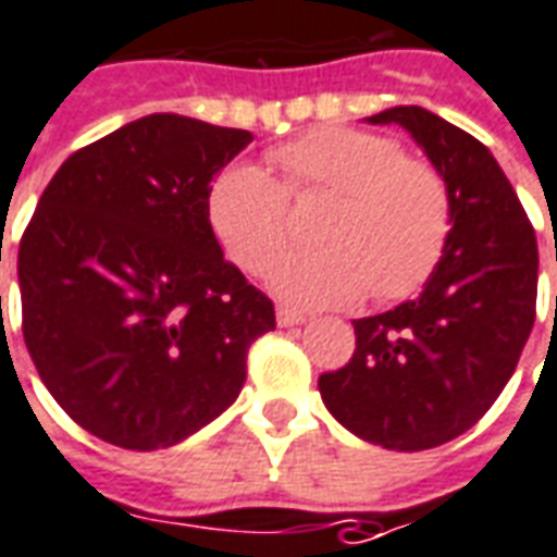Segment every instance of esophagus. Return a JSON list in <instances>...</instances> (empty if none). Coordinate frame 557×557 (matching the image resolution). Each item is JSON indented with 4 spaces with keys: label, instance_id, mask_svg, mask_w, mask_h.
<instances>
[{
    "label": "esophagus",
    "instance_id": "1",
    "mask_svg": "<svg viewBox=\"0 0 557 557\" xmlns=\"http://www.w3.org/2000/svg\"><path fill=\"white\" fill-rule=\"evenodd\" d=\"M305 322V313L298 310H289V307H277V325L280 329H289V325H301Z\"/></svg>",
    "mask_w": 557,
    "mask_h": 557
}]
</instances>
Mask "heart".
Here are the masks:
<instances>
[{
  "label": "heart",
  "mask_w": 557,
  "mask_h": 557,
  "mask_svg": "<svg viewBox=\"0 0 557 557\" xmlns=\"http://www.w3.org/2000/svg\"><path fill=\"white\" fill-rule=\"evenodd\" d=\"M277 177L232 165L211 186L208 213L228 259L262 274L288 239V198L325 195L317 251L287 253L268 289L295 307H346L413 295L443 259L453 198L431 162L407 157L388 135L322 126L271 153Z\"/></svg>",
  "instance_id": "heart-1"
}]
</instances>
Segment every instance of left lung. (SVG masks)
I'll return each mask as SVG.
<instances>
[{"label": "left lung", "mask_w": 557, "mask_h": 557, "mask_svg": "<svg viewBox=\"0 0 557 557\" xmlns=\"http://www.w3.org/2000/svg\"><path fill=\"white\" fill-rule=\"evenodd\" d=\"M368 123H398L425 150L449 186L453 232L416 301L352 322L356 352L319 392L356 437L419 453L476 425L516 371L536 317V235L473 135L419 104Z\"/></svg>", "instance_id": "8db88e82"}]
</instances>
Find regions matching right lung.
Listing matches in <instances>:
<instances>
[{
  "label": "right lung",
  "instance_id": "right-lung-1",
  "mask_svg": "<svg viewBox=\"0 0 557 557\" xmlns=\"http://www.w3.org/2000/svg\"><path fill=\"white\" fill-rule=\"evenodd\" d=\"M247 129L150 114L81 147L38 198L17 252L23 341L77 425L165 449L232 407L274 305L225 262L213 177Z\"/></svg>",
  "mask_w": 557,
  "mask_h": 557
}]
</instances>
